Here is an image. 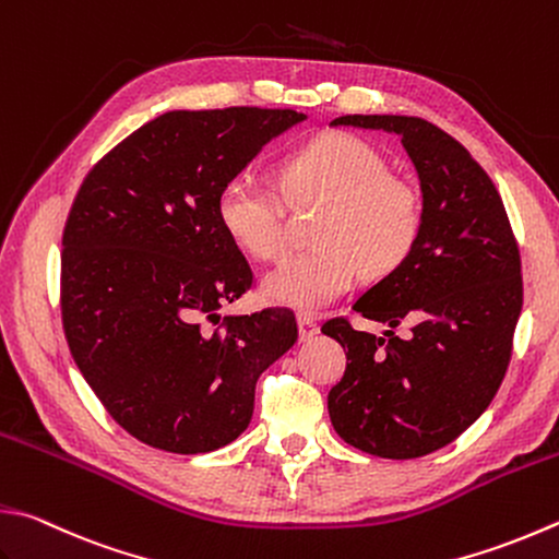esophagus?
Wrapping results in <instances>:
<instances>
[{
	"mask_svg": "<svg viewBox=\"0 0 559 559\" xmlns=\"http://www.w3.org/2000/svg\"><path fill=\"white\" fill-rule=\"evenodd\" d=\"M297 323H299V341H311L313 335L319 333V323H316L307 313H299Z\"/></svg>",
	"mask_w": 559,
	"mask_h": 559,
	"instance_id": "esophagus-1",
	"label": "esophagus"
}]
</instances>
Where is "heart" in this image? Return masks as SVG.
Instances as JSON below:
<instances>
[{"label":"heart","instance_id":"b5f03b06","mask_svg":"<svg viewBox=\"0 0 559 559\" xmlns=\"http://www.w3.org/2000/svg\"><path fill=\"white\" fill-rule=\"evenodd\" d=\"M287 197L329 202L313 228L311 250L297 252L262 280L265 297L299 311L325 307L353 287L357 275L384 277L411 255L424 226L416 187L389 173L384 155L347 133L304 143L282 163ZM216 214L250 258L272 262L287 250L282 197L250 173L221 187Z\"/></svg>","mask_w":559,"mask_h":559}]
</instances>
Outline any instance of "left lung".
I'll use <instances>...</instances> for the list:
<instances>
[{
  "instance_id": "left-lung-1",
  "label": "left lung",
  "mask_w": 559,
  "mask_h": 559,
  "mask_svg": "<svg viewBox=\"0 0 559 559\" xmlns=\"http://www.w3.org/2000/svg\"><path fill=\"white\" fill-rule=\"evenodd\" d=\"M331 126L396 133L424 197L411 255L353 304L389 325L384 338L345 319L323 323L347 355L329 392L331 424L370 455L424 457L465 433L499 392L523 307L519 243L489 175L438 126L389 114ZM402 320L412 323L408 340L391 331Z\"/></svg>"
}]
</instances>
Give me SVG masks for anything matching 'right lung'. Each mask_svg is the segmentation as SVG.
I'll return each mask as SVG.
<instances>
[{
  "instance_id": "right-lung-1",
  "label": "right lung",
  "mask_w": 559,
  "mask_h": 559,
  "mask_svg": "<svg viewBox=\"0 0 559 559\" xmlns=\"http://www.w3.org/2000/svg\"><path fill=\"white\" fill-rule=\"evenodd\" d=\"M304 119L258 107L167 111L84 177L62 234V329L92 392L145 445L199 455L234 443L258 377L297 343L287 309L221 319L252 272L216 199Z\"/></svg>"
}]
</instances>
